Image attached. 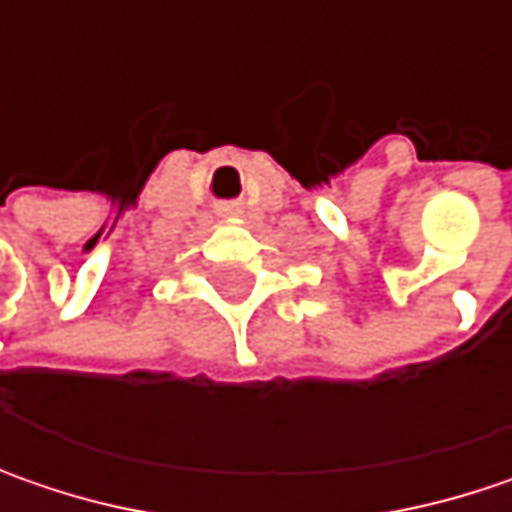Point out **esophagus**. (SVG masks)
Returning <instances> with one entry per match:
<instances>
[{
    "mask_svg": "<svg viewBox=\"0 0 512 512\" xmlns=\"http://www.w3.org/2000/svg\"><path fill=\"white\" fill-rule=\"evenodd\" d=\"M223 212H229V209H223ZM223 217H226V214H223Z\"/></svg>",
    "mask_w": 512,
    "mask_h": 512,
    "instance_id": "1",
    "label": "esophagus"
}]
</instances>
